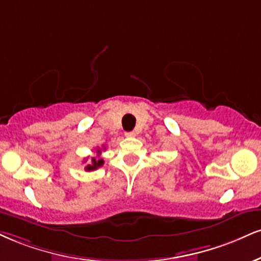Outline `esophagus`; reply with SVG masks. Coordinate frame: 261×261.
Returning a JSON list of instances; mask_svg holds the SVG:
<instances>
[{
  "label": "esophagus",
  "instance_id": "34e87169",
  "mask_svg": "<svg viewBox=\"0 0 261 261\" xmlns=\"http://www.w3.org/2000/svg\"><path fill=\"white\" fill-rule=\"evenodd\" d=\"M135 135L136 134H135L134 131H131V133H125V136L126 137H135Z\"/></svg>",
  "mask_w": 261,
  "mask_h": 261
}]
</instances>
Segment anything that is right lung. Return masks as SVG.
I'll return each instance as SVG.
<instances>
[{
  "label": "right lung",
  "instance_id": "add662e5",
  "mask_svg": "<svg viewBox=\"0 0 261 261\" xmlns=\"http://www.w3.org/2000/svg\"><path fill=\"white\" fill-rule=\"evenodd\" d=\"M97 153H98V155L100 154V149H97ZM85 162H86V159H85ZM91 162H92V164H89L86 166V170H89V171H91V170H96L97 168H99V166H102L103 165V159H96V158H92L91 159Z\"/></svg>",
  "mask_w": 261,
  "mask_h": 261
}]
</instances>
